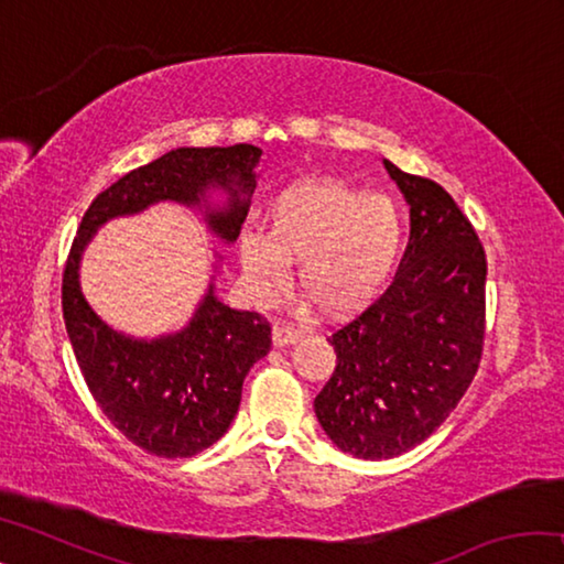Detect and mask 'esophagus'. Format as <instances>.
Here are the masks:
<instances>
[{"label":"esophagus","instance_id":"34e87169","mask_svg":"<svg viewBox=\"0 0 564 564\" xmlns=\"http://www.w3.org/2000/svg\"><path fill=\"white\" fill-rule=\"evenodd\" d=\"M301 336L303 333L301 330H293V328H289V326H275L273 328V346L275 348H283V346H291V343H299L301 340Z\"/></svg>","mask_w":564,"mask_h":564}]
</instances>
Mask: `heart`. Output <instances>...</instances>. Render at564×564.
Listing matches in <instances>:
<instances>
[{"label":"heart","mask_w":564,"mask_h":564,"mask_svg":"<svg viewBox=\"0 0 564 564\" xmlns=\"http://www.w3.org/2000/svg\"><path fill=\"white\" fill-rule=\"evenodd\" d=\"M269 234L238 238L246 285L256 301L279 289L295 261L301 289L330 316L368 305L395 273L405 221L393 198L333 178L299 181L265 212Z\"/></svg>","instance_id":"1"}]
</instances>
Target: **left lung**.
Returning a JSON list of instances; mask_svg holds the SVG:
<instances>
[{
    "mask_svg": "<svg viewBox=\"0 0 564 564\" xmlns=\"http://www.w3.org/2000/svg\"><path fill=\"white\" fill-rule=\"evenodd\" d=\"M410 206L388 291L333 333L336 370L313 400L343 453L388 460L431 437L473 383L485 336L482 243L453 196L383 161Z\"/></svg>",
    "mask_w": 564,
    "mask_h": 564,
    "instance_id": "8db88e82",
    "label": "left lung"
}]
</instances>
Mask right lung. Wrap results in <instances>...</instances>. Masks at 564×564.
<instances>
[{"instance_id": "1", "label": "right lung", "mask_w": 564, "mask_h": 564, "mask_svg": "<svg viewBox=\"0 0 564 564\" xmlns=\"http://www.w3.org/2000/svg\"><path fill=\"white\" fill-rule=\"evenodd\" d=\"M261 149L181 147L121 176L94 198L82 218L62 279V308L76 362L94 400L113 427L141 451L191 457L221 437L241 403L243 378L271 350V326L259 313L228 308L214 283L184 328L159 338H133L104 323L79 283L84 248L119 216L159 202L204 206L208 231L234 243L256 188ZM224 189L227 204L207 202Z\"/></svg>"}]
</instances>
